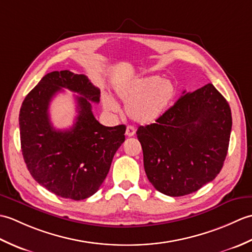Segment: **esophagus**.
Returning <instances> with one entry per match:
<instances>
[{
  "label": "esophagus",
  "instance_id": "34e87169",
  "mask_svg": "<svg viewBox=\"0 0 252 252\" xmlns=\"http://www.w3.org/2000/svg\"><path fill=\"white\" fill-rule=\"evenodd\" d=\"M135 127L134 126H127L126 127V136H129V137H131V136H133L135 134Z\"/></svg>",
  "mask_w": 252,
  "mask_h": 252
}]
</instances>
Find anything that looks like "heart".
<instances>
[{
  "label": "heart",
  "mask_w": 252,
  "mask_h": 252,
  "mask_svg": "<svg viewBox=\"0 0 252 252\" xmlns=\"http://www.w3.org/2000/svg\"><path fill=\"white\" fill-rule=\"evenodd\" d=\"M116 93L126 103V114L133 121L152 125L167 114L176 96V85L171 80L158 76L141 77L118 85ZM104 108L109 112H118L119 105L106 97Z\"/></svg>",
  "instance_id": "heart-1"
}]
</instances>
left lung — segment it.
I'll return each mask as SVG.
<instances>
[{
    "mask_svg": "<svg viewBox=\"0 0 252 252\" xmlns=\"http://www.w3.org/2000/svg\"><path fill=\"white\" fill-rule=\"evenodd\" d=\"M183 93L161 119L136 132L149 182L171 197L191 194L216 179L232 130L229 105L211 83Z\"/></svg>",
    "mask_w": 252,
    "mask_h": 252,
    "instance_id": "obj_1",
    "label": "left lung"
}]
</instances>
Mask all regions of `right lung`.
Here are the masks:
<instances>
[{"instance_id":"obj_1","label":"right lung","mask_w":252,"mask_h":252,"mask_svg":"<svg viewBox=\"0 0 252 252\" xmlns=\"http://www.w3.org/2000/svg\"><path fill=\"white\" fill-rule=\"evenodd\" d=\"M63 88L82 96L76 98L78 116L74 126L56 130L48 106ZM99 97V89L87 76L62 70L45 74L23 101L19 129L24 160L32 178L53 194L73 200L94 195L126 140V126H105L95 119L91 101L98 103Z\"/></svg>"}]
</instances>
